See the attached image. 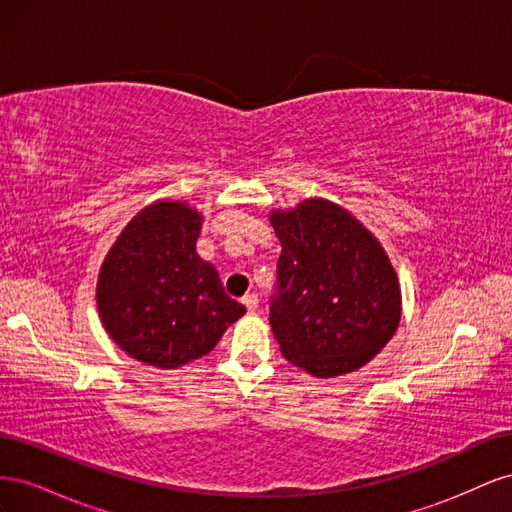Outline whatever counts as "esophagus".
<instances>
[{"label":"esophagus","mask_w":512,"mask_h":512,"mask_svg":"<svg viewBox=\"0 0 512 512\" xmlns=\"http://www.w3.org/2000/svg\"><path fill=\"white\" fill-rule=\"evenodd\" d=\"M241 303L247 307V312H256L258 309V294H245V297L241 299Z\"/></svg>","instance_id":"obj_1"}]
</instances>
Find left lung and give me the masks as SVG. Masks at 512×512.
I'll return each mask as SVG.
<instances>
[{
  "mask_svg": "<svg viewBox=\"0 0 512 512\" xmlns=\"http://www.w3.org/2000/svg\"><path fill=\"white\" fill-rule=\"evenodd\" d=\"M280 237L269 322L286 359L316 378L350 374L391 342L401 318L397 273L378 239L322 198L273 211Z\"/></svg>",
  "mask_w": 512,
  "mask_h": 512,
  "instance_id": "8db88e82",
  "label": "left lung"
}]
</instances>
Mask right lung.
<instances>
[{"label": "right lung", "instance_id": "obj_1", "mask_svg": "<svg viewBox=\"0 0 512 512\" xmlns=\"http://www.w3.org/2000/svg\"><path fill=\"white\" fill-rule=\"evenodd\" d=\"M200 224L203 215L181 200H158L134 215L102 262V324L136 361L177 369L209 354L245 314L196 254Z\"/></svg>", "mask_w": 512, "mask_h": 512}]
</instances>
